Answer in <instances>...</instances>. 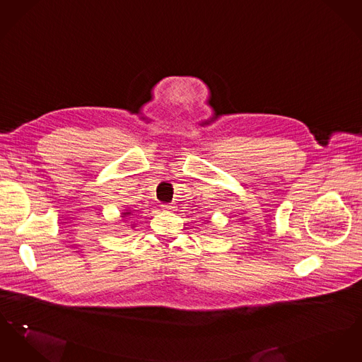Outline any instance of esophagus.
Returning <instances> with one entry per match:
<instances>
[{"label": "esophagus", "instance_id": "obj_1", "mask_svg": "<svg viewBox=\"0 0 362 362\" xmlns=\"http://www.w3.org/2000/svg\"><path fill=\"white\" fill-rule=\"evenodd\" d=\"M173 209H175V206L171 205V204H165V205H163V210H164V211H171Z\"/></svg>", "mask_w": 362, "mask_h": 362}]
</instances>
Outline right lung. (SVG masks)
<instances>
[{"instance_id": "1", "label": "right lung", "mask_w": 362, "mask_h": 362, "mask_svg": "<svg viewBox=\"0 0 362 362\" xmlns=\"http://www.w3.org/2000/svg\"><path fill=\"white\" fill-rule=\"evenodd\" d=\"M133 213H136V210H129V209H124V211L122 213V218H123V221H127V220H132L136 214H133ZM132 228H134V224L132 225Z\"/></svg>"}]
</instances>
